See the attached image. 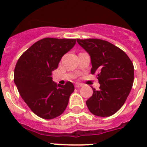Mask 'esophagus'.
<instances>
[{
  "mask_svg": "<svg viewBox=\"0 0 147 147\" xmlns=\"http://www.w3.org/2000/svg\"><path fill=\"white\" fill-rule=\"evenodd\" d=\"M82 85V84H81V83H76L75 86H76V88H81Z\"/></svg>",
  "mask_w": 147,
  "mask_h": 147,
  "instance_id": "esophagus-1",
  "label": "esophagus"
}]
</instances>
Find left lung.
I'll list each match as a JSON object with an SVG mask.
<instances>
[{
  "instance_id": "left-lung-1",
  "label": "left lung",
  "mask_w": 147,
  "mask_h": 147,
  "mask_svg": "<svg viewBox=\"0 0 147 147\" xmlns=\"http://www.w3.org/2000/svg\"><path fill=\"white\" fill-rule=\"evenodd\" d=\"M91 56V73L96 74L100 89L92 88L93 94L86 105L94 115L109 117L125 103L134 79V68L128 55L111 42L100 39H77Z\"/></svg>"
}]
</instances>
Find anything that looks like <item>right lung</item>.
<instances>
[{
	"label": "right lung",
	"instance_id": "1",
	"mask_svg": "<svg viewBox=\"0 0 147 147\" xmlns=\"http://www.w3.org/2000/svg\"><path fill=\"white\" fill-rule=\"evenodd\" d=\"M76 42V39L44 38L33 44L19 58L14 69V82L21 98L41 118L50 120L65 111L75 87L53 81L52 72L62 57Z\"/></svg>",
	"mask_w": 147,
	"mask_h": 147
}]
</instances>
